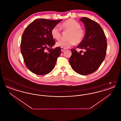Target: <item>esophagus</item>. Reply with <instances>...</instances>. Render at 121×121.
Here are the masks:
<instances>
[{"label":"esophagus","instance_id":"esophagus-1","mask_svg":"<svg viewBox=\"0 0 121 121\" xmlns=\"http://www.w3.org/2000/svg\"><path fill=\"white\" fill-rule=\"evenodd\" d=\"M65 50H66V48H61V51L62 52L64 51Z\"/></svg>","mask_w":121,"mask_h":121}]
</instances>
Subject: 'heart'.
<instances>
[{"label": "heart", "instance_id": "heart-1", "mask_svg": "<svg viewBox=\"0 0 121 121\" xmlns=\"http://www.w3.org/2000/svg\"><path fill=\"white\" fill-rule=\"evenodd\" d=\"M61 27L64 30L70 32L68 40H60L56 43L58 47L68 48L76 43L79 44L83 40L85 36V31L81 28V25L73 19H69L62 23ZM52 37L57 39H60L61 35V29L57 25L54 26L51 31Z\"/></svg>", "mask_w": 121, "mask_h": 121}]
</instances>
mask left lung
<instances>
[{"label": "left lung", "instance_id": "left-lung-1", "mask_svg": "<svg viewBox=\"0 0 121 121\" xmlns=\"http://www.w3.org/2000/svg\"><path fill=\"white\" fill-rule=\"evenodd\" d=\"M80 20L84 23L86 32L85 38L77 48L84 49L78 52L71 49L69 63L73 70L82 75L91 74L100 66L106 57L107 48L106 37L104 30L96 22L86 17Z\"/></svg>", "mask_w": 121, "mask_h": 121}]
</instances>
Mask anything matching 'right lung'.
<instances>
[{
  "label": "right lung",
  "mask_w": 121,
  "mask_h": 121,
  "mask_svg": "<svg viewBox=\"0 0 121 121\" xmlns=\"http://www.w3.org/2000/svg\"><path fill=\"white\" fill-rule=\"evenodd\" d=\"M62 20L38 19L24 30L21 39V52L27 68L33 73L45 75L54 68L61 49L59 47L50 48L48 52L45 49L55 45L51 31Z\"/></svg>",
  "instance_id": "obj_1"
}]
</instances>
